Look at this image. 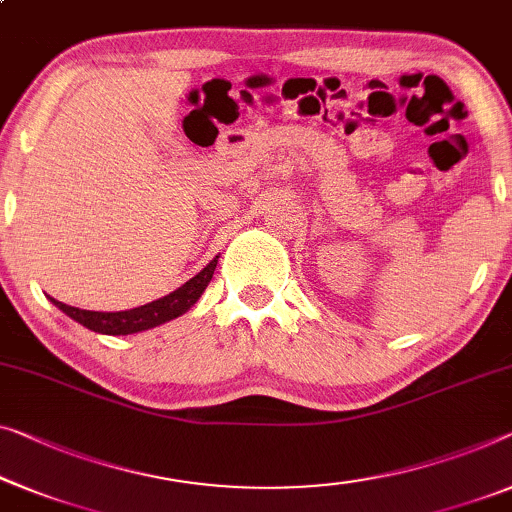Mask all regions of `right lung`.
Masks as SVG:
<instances>
[{"label":"right lung","mask_w":512,"mask_h":512,"mask_svg":"<svg viewBox=\"0 0 512 512\" xmlns=\"http://www.w3.org/2000/svg\"><path fill=\"white\" fill-rule=\"evenodd\" d=\"M218 255L211 259V262L204 266V269L197 273L195 278H190L186 285L174 289L172 294L163 296V299L151 301L147 305H140V308L133 310H121V312H94V310H80L73 308V305H66L57 299H50L57 305L61 312H66L68 317L75 319V322L87 326L89 331L103 333V335H128V333H140L147 329H154L158 324L170 322V319L183 315V312L193 308V303L200 299L204 289L213 278V271H216Z\"/></svg>","instance_id":"add662e5"}]
</instances>
